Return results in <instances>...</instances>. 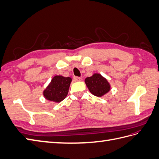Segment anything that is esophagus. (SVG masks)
<instances>
[{"label":"esophagus","instance_id":"34e87169","mask_svg":"<svg viewBox=\"0 0 159 159\" xmlns=\"http://www.w3.org/2000/svg\"><path fill=\"white\" fill-rule=\"evenodd\" d=\"M73 80H74L75 82H80V81H82V78L80 77H73Z\"/></svg>","mask_w":159,"mask_h":159}]
</instances>
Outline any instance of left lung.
I'll list each match as a JSON object with an SVG mask.
<instances>
[{"mask_svg": "<svg viewBox=\"0 0 159 159\" xmlns=\"http://www.w3.org/2000/svg\"><path fill=\"white\" fill-rule=\"evenodd\" d=\"M85 83L89 91L98 97H102L107 94L111 88L108 80L98 73H94L91 77H86L85 79Z\"/></svg>", "mask_w": 159, "mask_h": 159, "instance_id": "8db88e82", "label": "left lung"}]
</instances>
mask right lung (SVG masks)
Here are the masks:
<instances>
[{
    "instance_id": "obj_1",
    "label": "right lung",
    "mask_w": 159,
    "mask_h": 159,
    "mask_svg": "<svg viewBox=\"0 0 159 159\" xmlns=\"http://www.w3.org/2000/svg\"><path fill=\"white\" fill-rule=\"evenodd\" d=\"M71 81L70 77L54 76L43 91L44 97L48 101L61 102L67 97Z\"/></svg>"
}]
</instances>
